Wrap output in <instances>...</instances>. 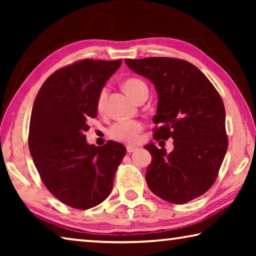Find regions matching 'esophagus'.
Here are the masks:
<instances>
[{
  "instance_id": "esophagus-1",
  "label": "esophagus",
  "mask_w": 256,
  "mask_h": 256,
  "mask_svg": "<svg viewBox=\"0 0 256 256\" xmlns=\"http://www.w3.org/2000/svg\"><path fill=\"white\" fill-rule=\"evenodd\" d=\"M138 149V146H126V151L128 152H133V151H136Z\"/></svg>"
}]
</instances>
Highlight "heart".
<instances>
[{"instance_id": "1", "label": "heart", "mask_w": 256, "mask_h": 256, "mask_svg": "<svg viewBox=\"0 0 256 256\" xmlns=\"http://www.w3.org/2000/svg\"><path fill=\"white\" fill-rule=\"evenodd\" d=\"M123 89L130 97L134 100L140 98L144 94H148V86L144 81L136 78H131L124 81ZM107 97V89H102L100 94H99L97 99V110L99 112L104 110L105 107V102ZM142 130H144V125L138 120H120V122L115 123L108 131V136H110L112 140L123 142V144H134L138 141V136Z\"/></svg>"}]
</instances>
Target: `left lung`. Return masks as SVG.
I'll return each mask as SVG.
<instances>
[{
  "mask_svg": "<svg viewBox=\"0 0 256 256\" xmlns=\"http://www.w3.org/2000/svg\"><path fill=\"white\" fill-rule=\"evenodd\" d=\"M133 72L152 82L158 94L154 140H174V149L144 146L152 160L149 188L162 200L182 204L204 194L214 183L228 148L226 112L209 79L188 60L172 58L125 60Z\"/></svg>",
  "mask_w": 256,
  "mask_h": 256,
  "instance_id": "left-lung-1",
  "label": "left lung"
}]
</instances>
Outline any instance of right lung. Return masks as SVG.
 Listing matches in <instances>:
<instances>
[{
    "label": "right lung",
    "instance_id": "1",
    "mask_svg": "<svg viewBox=\"0 0 256 256\" xmlns=\"http://www.w3.org/2000/svg\"><path fill=\"white\" fill-rule=\"evenodd\" d=\"M122 64L82 60L47 78L34 99L29 150L42 183L60 202L86 210L110 196L126 149L108 141L88 144V120L97 116V99Z\"/></svg>",
    "mask_w": 256,
    "mask_h": 256
}]
</instances>
